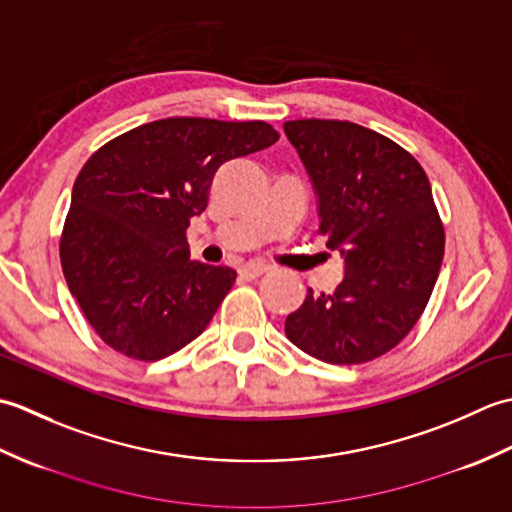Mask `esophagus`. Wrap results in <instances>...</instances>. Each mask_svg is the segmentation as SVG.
Returning <instances> with one entry per match:
<instances>
[{"mask_svg":"<svg viewBox=\"0 0 512 512\" xmlns=\"http://www.w3.org/2000/svg\"><path fill=\"white\" fill-rule=\"evenodd\" d=\"M270 270V266L268 264H259V262H248V264H244L242 268H239V275H242L244 279H257V277H262V275H266Z\"/></svg>","mask_w":512,"mask_h":512,"instance_id":"1","label":"esophagus"}]
</instances>
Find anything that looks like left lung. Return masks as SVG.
<instances>
[{"label":"left lung","mask_w":512,"mask_h":512,"mask_svg":"<svg viewBox=\"0 0 512 512\" xmlns=\"http://www.w3.org/2000/svg\"><path fill=\"white\" fill-rule=\"evenodd\" d=\"M284 132L319 204V233L345 262L334 292L286 317L299 350L332 365L374 361L396 347L436 286L444 228L427 173L409 151L347 121L303 118Z\"/></svg>","instance_id":"1"}]
</instances>
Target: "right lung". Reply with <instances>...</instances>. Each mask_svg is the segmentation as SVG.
<instances>
[{
    "label": "right lung",
    "mask_w": 512,
    "mask_h": 512,
    "mask_svg": "<svg viewBox=\"0 0 512 512\" xmlns=\"http://www.w3.org/2000/svg\"><path fill=\"white\" fill-rule=\"evenodd\" d=\"M264 121L162 118L103 145L72 187L61 235L70 292L101 339L160 361L206 330L237 273L189 259L187 228L224 162L275 145Z\"/></svg>",
    "instance_id": "1"
}]
</instances>
